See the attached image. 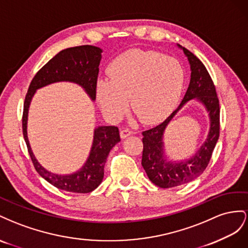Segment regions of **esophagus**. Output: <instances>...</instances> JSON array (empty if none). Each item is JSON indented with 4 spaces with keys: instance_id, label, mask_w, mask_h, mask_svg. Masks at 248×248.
I'll list each match as a JSON object with an SVG mask.
<instances>
[{
    "instance_id": "esophagus-1",
    "label": "esophagus",
    "mask_w": 248,
    "mask_h": 248,
    "mask_svg": "<svg viewBox=\"0 0 248 248\" xmlns=\"http://www.w3.org/2000/svg\"><path fill=\"white\" fill-rule=\"evenodd\" d=\"M131 135H133V131L130 130V129H124V130L120 131V137H122L123 139L129 137Z\"/></svg>"
}]
</instances>
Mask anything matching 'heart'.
I'll list each match as a JSON object with an SVG mask.
<instances>
[{
    "label": "heart",
    "mask_w": 248,
    "mask_h": 248,
    "mask_svg": "<svg viewBox=\"0 0 248 248\" xmlns=\"http://www.w3.org/2000/svg\"><path fill=\"white\" fill-rule=\"evenodd\" d=\"M110 80H98L96 98L104 114L119 119L128 107L143 124H155L170 114L185 81L181 63L155 51L132 49L108 67Z\"/></svg>",
    "instance_id": "obj_1"
}]
</instances>
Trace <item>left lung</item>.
<instances>
[{
    "mask_svg": "<svg viewBox=\"0 0 248 248\" xmlns=\"http://www.w3.org/2000/svg\"><path fill=\"white\" fill-rule=\"evenodd\" d=\"M190 64V83L182 103L163 123L155 128L144 131L142 167L148 179L160 188H172L189 183L200 176L207 168L212 153L219 138V101L214 83L202 62L187 48L178 45ZM200 101L207 110L210 129L206 141L190 159L173 161L169 159L164 148V132L172 118L189 100Z\"/></svg>",
    "mask_w": 248,
    "mask_h": 248,
    "instance_id": "1",
    "label": "left lung"
}]
</instances>
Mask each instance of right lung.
<instances>
[{
    "label": "right lung",
    "mask_w": 248,
    "mask_h": 248,
    "mask_svg": "<svg viewBox=\"0 0 248 248\" xmlns=\"http://www.w3.org/2000/svg\"><path fill=\"white\" fill-rule=\"evenodd\" d=\"M103 49L94 46H80L63 49L35 75L25 98L23 134L36 171L56 188L76 193H89L96 189L104 178V166L112 147L120 141L119 131L114 125H98L94 129L93 141L88 158L76 172L57 174L41 166L32 152L28 139V113L37 89L58 82H70L81 86L91 101H95L98 65Z\"/></svg>",
    "instance_id": "add662e5"
}]
</instances>
